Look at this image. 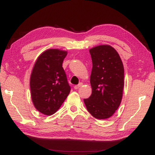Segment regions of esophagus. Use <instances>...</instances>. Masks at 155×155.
I'll return each instance as SVG.
<instances>
[{"label": "esophagus", "mask_w": 155, "mask_h": 155, "mask_svg": "<svg viewBox=\"0 0 155 155\" xmlns=\"http://www.w3.org/2000/svg\"><path fill=\"white\" fill-rule=\"evenodd\" d=\"M83 85V83H80L79 84H78V85H75L74 87V88L75 89V90H77V89H78L79 87H81V86Z\"/></svg>", "instance_id": "obj_1"}]
</instances>
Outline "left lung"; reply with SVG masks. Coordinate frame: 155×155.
<instances>
[{"instance_id": "obj_1", "label": "left lung", "mask_w": 155, "mask_h": 155, "mask_svg": "<svg viewBox=\"0 0 155 155\" xmlns=\"http://www.w3.org/2000/svg\"><path fill=\"white\" fill-rule=\"evenodd\" d=\"M92 70L90 83L92 92L84 99L87 111L96 119L112 116L118 109L124 88V66L119 54L109 45L90 50Z\"/></svg>"}]
</instances>
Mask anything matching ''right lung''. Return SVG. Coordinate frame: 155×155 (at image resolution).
Instances as JSON below:
<instances>
[{"label": "right lung", "mask_w": 155, "mask_h": 155, "mask_svg": "<svg viewBox=\"0 0 155 155\" xmlns=\"http://www.w3.org/2000/svg\"><path fill=\"white\" fill-rule=\"evenodd\" d=\"M67 54L59 49H48L34 65L30 78L31 99L37 110L44 115L54 114L71 90L62 67Z\"/></svg>", "instance_id": "right-lung-1"}]
</instances>
